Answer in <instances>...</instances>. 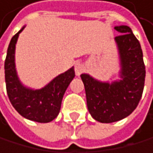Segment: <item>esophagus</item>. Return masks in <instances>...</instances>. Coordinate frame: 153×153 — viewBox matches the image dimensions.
<instances>
[{
	"label": "esophagus",
	"instance_id": "34e87169",
	"mask_svg": "<svg viewBox=\"0 0 153 153\" xmlns=\"http://www.w3.org/2000/svg\"><path fill=\"white\" fill-rule=\"evenodd\" d=\"M74 70H75V74L77 76H80L85 70V67L81 62H76L75 66H74Z\"/></svg>",
	"mask_w": 153,
	"mask_h": 153
}]
</instances>
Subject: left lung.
<instances>
[{"instance_id":"obj_1","label":"left lung","mask_w":153,"mask_h":153,"mask_svg":"<svg viewBox=\"0 0 153 153\" xmlns=\"http://www.w3.org/2000/svg\"><path fill=\"white\" fill-rule=\"evenodd\" d=\"M115 37L121 59V78L118 82L102 83L82 74L87 106L95 120L111 123L127 117L140 102L146 78V66L140 42L130 27L116 26Z\"/></svg>"}]
</instances>
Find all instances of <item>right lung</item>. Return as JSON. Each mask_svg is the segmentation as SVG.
<instances>
[{"label": "right lung", "mask_w": 153, "mask_h": 153, "mask_svg": "<svg viewBox=\"0 0 153 153\" xmlns=\"http://www.w3.org/2000/svg\"><path fill=\"white\" fill-rule=\"evenodd\" d=\"M23 28L12 37L7 48L4 60L7 93L12 106L21 116L39 123H48L59 113L65 91L75 77L74 68L58 75L41 90L33 91L22 86L16 75L14 64L15 44Z\"/></svg>", "instance_id": "right-lung-1"}]
</instances>
